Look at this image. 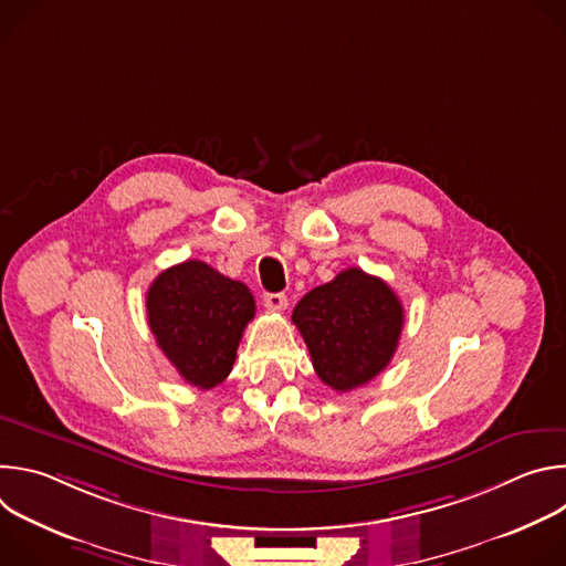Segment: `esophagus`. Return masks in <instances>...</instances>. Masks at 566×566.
I'll use <instances>...</instances> for the list:
<instances>
[{
	"label": "esophagus",
	"instance_id": "34e87169",
	"mask_svg": "<svg viewBox=\"0 0 566 566\" xmlns=\"http://www.w3.org/2000/svg\"><path fill=\"white\" fill-rule=\"evenodd\" d=\"M264 304L273 311H284L289 306V297L284 293H266Z\"/></svg>",
	"mask_w": 566,
	"mask_h": 566
}]
</instances>
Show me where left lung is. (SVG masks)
Returning a JSON list of instances; mask_svg holds the SVG:
<instances>
[{"instance_id":"1","label":"left lung","mask_w":566,"mask_h":566,"mask_svg":"<svg viewBox=\"0 0 566 566\" xmlns=\"http://www.w3.org/2000/svg\"><path fill=\"white\" fill-rule=\"evenodd\" d=\"M291 319L319 380L336 391H349L389 365L406 313L387 282L360 269H347L308 291Z\"/></svg>"}]
</instances>
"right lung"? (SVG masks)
<instances>
[{
  "mask_svg": "<svg viewBox=\"0 0 566 566\" xmlns=\"http://www.w3.org/2000/svg\"><path fill=\"white\" fill-rule=\"evenodd\" d=\"M145 304L156 345L179 376L199 389H212L226 380L241 334L255 317L249 286L199 260L160 273Z\"/></svg>",
  "mask_w": 566,
  "mask_h": 566,
  "instance_id": "1",
  "label": "right lung"
}]
</instances>
